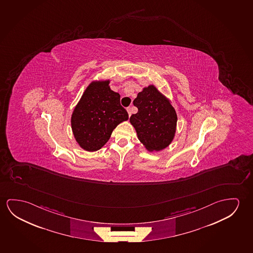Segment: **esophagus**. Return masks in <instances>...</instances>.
Here are the masks:
<instances>
[{"instance_id":"34e87169","label":"esophagus","mask_w":253,"mask_h":253,"mask_svg":"<svg viewBox=\"0 0 253 253\" xmlns=\"http://www.w3.org/2000/svg\"><path fill=\"white\" fill-rule=\"evenodd\" d=\"M127 112H128V117H130L131 116V108H128L127 109Z\"/></svg>"}]
</instances>
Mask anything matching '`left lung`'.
Instances as JSON below:
<instances>
[{
    "mask_svg": "<svg viewBox=\"0 0 253 253\" xmlns=\"http://www.w3.org/2000/svg\"><path fill=\"white\" fill-rule=\"evenodd\" d=\"M133 104L138 109L129 118L137 137L149 152H159L171 144L176 132L177 114L168 98L148 85L137 93Z\"/></svg>",
    "mask_w": 253,
    "mask_h": 253,
    "instance_id": "8db88e82",
    "label": "left lung"
}]
</instances>
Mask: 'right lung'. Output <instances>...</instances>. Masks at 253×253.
<instances>
[{
    "label": "right lung",
    "instance_id": "1",
    "mask_svg": "<svg viewBox=\"0 0 253 253\" xmlns=\"http://www.w3.org/2000/svg\"><path fill=\"white\" fill-rule=\"evenodd\" d=\"M109 85V80L91 82L72 114L75 140L87 152L100 150L114 128L128 119L126 109L121 106L120 94Z\"/></svg>",
    "mask_w": 253,
    "mask_h": 253
}]
</instances>
